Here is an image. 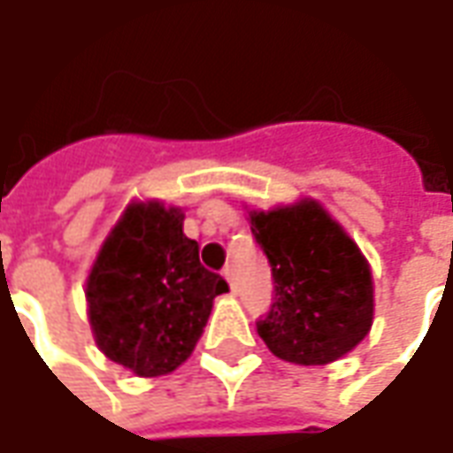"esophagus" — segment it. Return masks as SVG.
Here are the masks:
<instances>
[{
  "mask_svg": "<svg viewBox=\"0 0 453 453\" xmlns=\"http://www.w3.org/2000/svg\"><path fill=\"white\" fill-rule=\"evenodd\" d=\"M223 276H226L227 279V284H230V288H233V291H237V281H235V269H233V266L227 265L226 269H223Z\"/></svg>",
  "mask_w": 453,
  "mask_h": 453,
  "instance_id": "esophagus-1",
  "label": "esophagus"
}]
</instances>
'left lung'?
<instances>
[{
    "label": "left lung",
    "mask_w": 453,
    "mask_h": 453,
    "mask_svg": "<svg viewBox=\"0 0 453 453\" xmlns=\"http://www.w3.org/2000/svg\"><path fill=\"white\" fill-rule=\"evenodd\" d=\"M274 301L257 333L279 359L315 366L359 344L373 318V286L359 247L318 203L252 213Z\"/></svg>",
    "instance_id": "1"
}]
</instances>
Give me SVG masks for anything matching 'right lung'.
<instances>
[{"instance_id": "right-lung-1", "label": "right lung", "mask_w": 453, "mask_h": 453, "mask_svg": "<svg viewBox=\"0 0 453 453\" xmlns=\"http://www.w3.org/2000/svg\"><path fill=\"white\" fill-rule=\"evenodd\" d=\"M184 213L130 206L96 257L87 303L99 349L135 376H162L187 361L227 281L198 262L181 233Z\"/></svg>"}]
</instances>
